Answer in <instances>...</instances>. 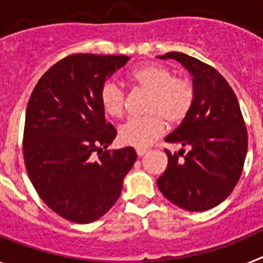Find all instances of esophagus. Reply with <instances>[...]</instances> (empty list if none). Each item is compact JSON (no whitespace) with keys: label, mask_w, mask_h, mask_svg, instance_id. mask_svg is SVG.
<instances>
[{"label":"esophagus","mask_w":263,"mask_h":263,"mask_svg":"<svg viewBox=\"0 0 263 263\" xmlns=\"http://www.w3.org/2000/svg\"><path fill=\"white\" fill-rule=\"evenodd\" d=\"M136 153L138 157H142V155H145L146 153H147V150H146V148H137Z\"/></svg>","instance_id":"obj_1"}]
</instances>
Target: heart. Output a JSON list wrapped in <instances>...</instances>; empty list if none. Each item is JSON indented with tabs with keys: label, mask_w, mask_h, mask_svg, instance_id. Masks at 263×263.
Listing matches in <instances>:
<instances>
[{
	"label": "heart",
	"mask_w": 263,
	"mask_h": 263,
	"mask_svg": "<svg viewBox=\"0 0 263 263\" xmlns=\"http://www.w3.org/2000/svg\"><path fill=\"white\" fill-rule=\"evenodd\" d=\"M132 83L147 92L143 117L129 118L118 129L121 143L134 147H146L164 133L170 126L182 124L188 117L196 99V89L191 81L176 78L173 69L163 64H146L134 69ZM100 104L105 115L121 118L125 111L126 93L115 83L105 81L99 93Z\"/></svg>",
	"instance_id": "heart-1"
}]
</instances>
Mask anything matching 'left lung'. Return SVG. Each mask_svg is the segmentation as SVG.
Here are the masks:
<instances>
[{
    "instance_id": "obj_1",
    "label": "left lung",
    "mask_w": 263,
    "mask_h": 263,
    "mask_svg": "<svg viewBox=\"0 0 263 263\" xmlns=\"http://www.w3.org/2000/svg\"><path fill=\"white\" fill-rule=\"evenodd\" d=\"M175 59L194 76L196 99L188 117L164 141L183 146L167 154L157 184L167 200L191 212L224 201L240 180L248 152V130L233 89L217 69L178 51Z\"/></svg>"
}]
</instances>
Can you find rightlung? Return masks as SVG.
<instances>
[{
	"label": "right lung",
	"instance_id": "obj_1",
	"mask_svg": "<svg viewBox=\"0 0 263 263\" xmlns=\"http://www.w3.org/2000/svg\"><path fill=\"white\" fill-rule=\"evenodd\" d=\"M126 55L72 53L55 63L32 89L23 129L27 175L48 208L88 224L110 210L133 167V147L106 150L117 136L99 93Z\"/></svg>",
	"mask_w": 263,
	"mask_h": 263
}]
</instances>
